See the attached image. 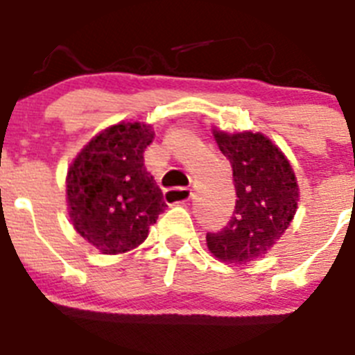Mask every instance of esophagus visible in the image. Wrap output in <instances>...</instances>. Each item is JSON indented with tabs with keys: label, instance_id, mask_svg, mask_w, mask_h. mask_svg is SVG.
Returning a JSON list of instances; mask_svg holds the SVG:
<instances>
[{
	"label": "esophagus",
	"instance_id": "obj_1",
	"mask_svg": "<svg viewBox=\"0 0 355 355\" xmlns=\"http://www.w3.org/2000/svg\"><path fill=\"white\" fill-rule=\"evenodd\" d=\"M192 197L190 188H168L165 190V200L167 205H184Z\"/></svg>",
	"mask_w": 355,
	"mask_h": 355
}]
</instances>
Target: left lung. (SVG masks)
Returning a JSON list of instances; mask_svg holds the SVG:
<instances>
[{"instance_id": "1", "label": "left lung", "mask_w": 355, "mask_h": 355, "mask_svg": "<svg viewBox=\"0 0 355 355\" xmlns=\"http://www.w3.org/2000/svg\"><path fill=\"white\" fill-rule=\"evenodd\" d=\"M213 137L233 167L238 199L229 224L206 241L216 259L245 265L265 256L290 227L299 184L283 150L259 131L213 130Z\"/></svg>"}]
</instances>
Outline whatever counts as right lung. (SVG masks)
I'll use <instances>...</instances> for the list:
<instances>
[{"label": "right lung", "mask_w": 355, "mask_h": 355, "mask_svg": "<svg viewBox=\"0 0 355 355\" xmlns=\"http://www.w3.org/2000/svg\"><path fill=\"white\" fill-rule=\"evenodd\" d=\"M155 139L144 122H119L97 133L67 171L69 216L80 236L103 254L139 247L165 209L144 150Z\"/></svg>", "instance_id": "right-lung-1"}]
</instances>
